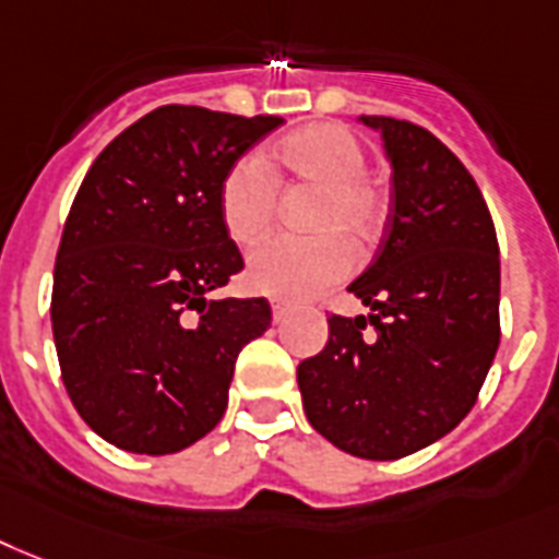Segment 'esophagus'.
Segmentation results:
<instances>
[{
	"mask_svg": "<svg viewBox=\"0 0 559 559\" xmlns=\"http://www.w3.org/2000/svg\"><path fill=\"white\" fill-rule=\"evenodd\" d=\"M287 304H281V301H275L272 304V321H275V324H281V321L287 319Z\"/></svg>",
	"mask_w": 559,
	"mask_h": 559,
	"instance_id": "esophagus-1",
	"label": "esophagus"
}]
</instances>
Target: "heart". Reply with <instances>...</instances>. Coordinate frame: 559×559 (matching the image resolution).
<instances>
[{"instance_id": "obj_1", "label": "heart", "mask_w": 559, "mask_h": 559, "mask_svg": "<svg viewBox=\"0 0 559 559\" xmlns=\"http://www.w3.org/2000/svg\"><path fill=\"white\" fill-rule=\"evenodd\" d=\"M272 160L293 175L321 186L310 238H272L249 255V287L272 298H307L344 278L353 266V249L342 233L365 243L382 226V192L365 177L367 157L358 140L342 126H307L272 148ZM278 183L258 154L240 157L224 175L217 209L226 235L252 247L272 229Z\"/></svg>"}]
</instances>
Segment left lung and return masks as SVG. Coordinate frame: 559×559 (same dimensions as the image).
I'll list each match as a JSON object with an SVG mask.
<instances>
[{"label":"left lung","instance_id":"left-lung-1","mask_svg":"<svg viewBox=\"0 0 559 559\" xmlns=\"http://www.w3.org/2000/svg\"><path fill=\"white\" fill-rule=\"evenodd\" d=\"M358 122L382 134L393 169L388 235L347 287L370 312L326 319V347L298 365V388L321 437L388 462L474 407L500 347V247L479 186L442 140L396 117Z\"/></svg>","mask_w":559,"mask_h":559}]
</instances>
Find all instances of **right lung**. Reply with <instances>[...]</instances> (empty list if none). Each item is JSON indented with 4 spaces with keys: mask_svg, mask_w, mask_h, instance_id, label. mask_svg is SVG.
Returning <instances> with one entry per match:
<instances>
[{
    "mask_svg": "<svg viewBox=\"0 0 559 559\" xmlns=\"http://www.w3.org/2000/svg\"><path fill=\"white\" fill-rule=\"evenodd\" d=\"M281 117L160 106L108 143L68 212L51 326L68 396L97 437L177 453L215 428L266 298H209L243 270L217 192Z\"/></svg>",
    "mask_w": 559,
    "mask_h": 559,
    "instance_id": "obj_1",
    "label": "right lung"
}]
</instances>
